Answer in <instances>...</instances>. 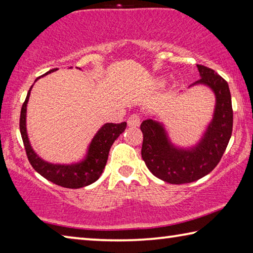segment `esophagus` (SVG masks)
Here are the masks:
<instances>
[{"label": "esophagus", "instance_id": "esophagus-1", "mask_svg": "<svg viewBox=\"0 0 253 253\" xmlns=\"http://www.w3.org/2000/svg\"><path fill=\"white\" fill-rule=\"evenodd\" d=\"M127 124H128V126H130V127H138L140 124V117L137 114H132L131 116L128 118Z\"/></svg>", "mask_w": 253, "mask_h": 253}]
</instances>
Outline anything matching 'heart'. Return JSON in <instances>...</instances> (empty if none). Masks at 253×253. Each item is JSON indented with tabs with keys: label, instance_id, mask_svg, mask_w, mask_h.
Returning <instances> with one entry per match:
<instances>
[{
	"label": "heart",
	"instance_id": "heart-1",
	"mask_svg": "<svg viewBox=\"0 0 253 253\" xmlns=\"http://www.w3.org/2000/svg\"><path fill=\"white\" fill-rule=\"evenodd\" d=\"M160 83H161V84H162V83H163V81H162V80H160Z\"/></svg>",
	"mask_w": 253,
	"mask_h": 253
}]
</instances>
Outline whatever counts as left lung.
Segmentation results:
<instances>
[{
	"label": "left lung",
	"instance_id": "1",
	"mask_svg": "<svg viewBox=\"0 0 253 253\" xmlns=\"http://www.w3.org/2000/svg\"><path fill=\"white\" fill-rule=\"evenodd\" d=\"M198 70L201 79L188 88L205 85L215 97L212 118L198 142L186 147L173 143L157 116L140 125L144 162L153 175L170 184L192 183L208 175L219 164L232 134L233 111L228 83L208 67L198 65Z\"/></svg>",
	"mask_w": 253,
	"mask_h": 253
}]
</instances>
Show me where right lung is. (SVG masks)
I'll list each match as a JSON object with an SVG mask.
<instances>
[{"instance_id": "right-lung-1", "label": "right lung", "mask_w": 253, "mask_h": 253, "mask_svg": "<svg viewBox=\"0 0 253 253\" xmlns=\"http://www.w3.org/2000/svg\"><path fill=\"white\" fill-rule=\"evenodd\" d=\"M55 70L58 69L50 70L41 77H44ZM41 77L37 78L36 81L40 79ZM32 87L33 84L30 88L27 98H25L20 116V131L30 164L32 165V168L38 173L48 179V181L62 187L80 188L90 185L93 182H96L104 172L111 145L118 138L119 135L123 134L124 130L126 129L127 124H104L98 129L95 136L92 137L90 144L87 147V152L80 161L70 163V164L50 163L38 155L37 152L31 146L29 139L27 130V106L30 95H31Z\"/></svg>"}]
</instances>
